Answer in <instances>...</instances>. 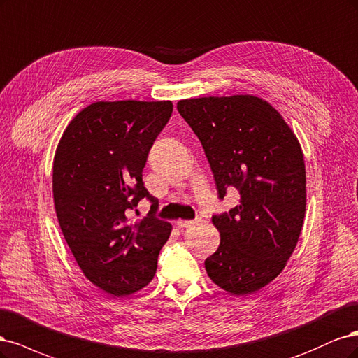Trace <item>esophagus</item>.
<instances>
[{
    "label": "esophagus",
    "mask_w": 358,
    "mask_h": 358,
    "mask_svg": "<svg viewBox=\"0 0 358 358\" xmlns=\"http://www.w3.org/2000/svg\"><path fill=\"white\" fill-rule=\"evenodd\" d=\"M193 224H194V222H192V220H177L178 227H190Z\"/></svg>",
    "instance_id": "34e87169"
}]
</instances>
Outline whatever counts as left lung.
Segmentation results:
<instances>
[{"instance_id":"1","label":"left lung","mask_w":358,"mask_h":358,"mask_svg":"<svg viewBox=\"0 0 358 358\" xmlns=\"http://www.w3.org/2000/svg\"><path fill=\"white\" fill-rule=\"evenodd\" d=\"M177 110L198 135L218 196L239 203L213 217L220 245L205 260L223 290L245 296L278 276L293 255L306 210L301 143L268 101L252 95L181 99Z\"/></svg>"}]
</instances>
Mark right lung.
I'll list each match as a JSON object with an SVG mask.
<instances>
[{
    "instance_id": "right-lung-1",
    "label": "right lung",
    "mask_w": 358,
    "mask_h": 358,
    "mask_svg": "<svg viewBox=\"0 0 358 358\" xmlns=\"http://www.w3.org/2000/svg\"><path fill=\"white\" fill-rule=\"evenodd\" d=\"M172 114L171 101H99L66 126L53 159L57 222L86 278L116 297L144 288L157 269L172 226L126 215L143 198L156 199L143 168Z\"/></svg>"
}]
</instances>
